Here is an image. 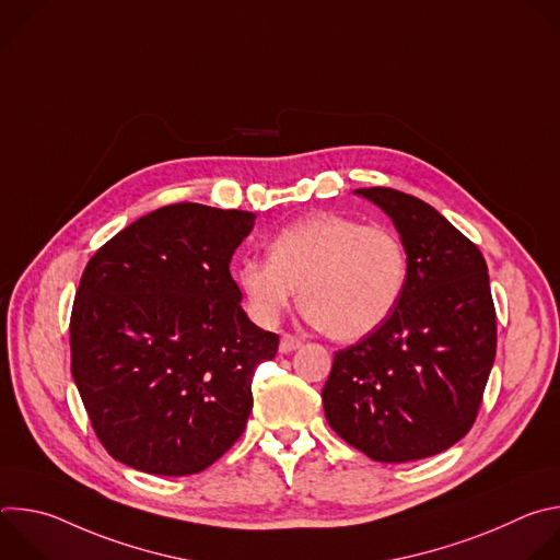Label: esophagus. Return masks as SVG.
I'll use <instances>...</instances> for the list:
<instances>
[{"mask_svg": "<svg viewBox=\"0 0 560 560\" xmlns=\"http://www.w3.org/2000/svg\"><path fill=\"white\" fill-rule=\"evenodd\" d=\"M296 348H301V339H296L292 335H281V343H279V352L281 354H290Z\"/></svg>", "mask_w": 560, "mask_h": 560, "instance_id": "obj_1", "label": "esophagus"}]
</instances>
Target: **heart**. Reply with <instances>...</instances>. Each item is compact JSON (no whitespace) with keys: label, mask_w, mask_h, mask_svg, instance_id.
Wrapping results in <instances>:
<instances>
[{"label":"heart","mask_w":560,"mask_h":560,"mask_svg":"<svg viewBox=\"0 0 560 560\" xmlns=\"http://www.w3.org/2000/svg\"><path fill=\"white\" fill-rule=\"evenodd\" d=\"M250 314L275 326L299 303L310 322L337 341L376 332L401 301L408 283V250L387 225L314 212L270 242V259L244 257L234 268Z\"/></svg>","instance_id":"obj_1"}]
</instances>
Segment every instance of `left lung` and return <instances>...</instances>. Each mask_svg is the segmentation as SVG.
<instances>
[{
  "label": "left lung",
  "mask_w": 560,
  "mask_h": 560,
  "mask_svg": "<svg viewBox=\"0 0 560 560\" xmlns=\"http://www.w3.org/2000/svg\"><path fill=\"white\" fill-rule=\"evenodd\" d=\"M408 250L406 292L387 322L339 350L322 398L330 428L378 463L434 456L460 441L497 357L488 264L430 203L359 188Z\"/></svg>",
  "instance_id": "8db88e82"
}]
</instances>
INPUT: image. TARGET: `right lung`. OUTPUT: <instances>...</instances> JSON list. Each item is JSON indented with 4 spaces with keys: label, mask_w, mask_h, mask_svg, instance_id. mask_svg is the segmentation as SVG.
Returning <instances> with one entry per match:
<instances>
[{
    "label": "right lung",
    "mask_w": 560,
    "mask_h": 560,
    "mask_svg": "<svg viewBox=\"0 0 560 560\" xmlns=\"http://www.w3.org/2000/svg\"><path fill=\"white\" fill-rule=\"evenodd\" d=\"M255 212L159 208L89 261L70 314V370L113 458L188 476L221 458L253 412L279 337L255 326L230 259Z\"/></svg>",
    "instance_id": "right-lung-1"
}]
</instances>
